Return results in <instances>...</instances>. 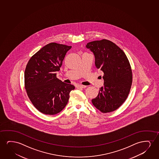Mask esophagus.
Returning <instances> with one entry per match:
<instances>
[{"label":"esophagus","mask_w":159,"mask_h":159,"mask_svg":"<svg viewBox=\"0 0 159 159\" xmlns=\"http://www.w3.org/2000/svg\"><path fill=\"white\" fill-rule=\"evenodd\" d=\"M77 88H78V89H85L86 87V86H84V85H78L77 86H76Z\"/></svg>","instance_id":"34e87169"}]
</instances>
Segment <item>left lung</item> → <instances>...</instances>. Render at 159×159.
Instances as JSON below:
<instances>
[{
	"label": "left lung",
	"instance_id": "left-lung-1",
	"mask_svg": "<svg viewBox=\"0 0 159 159\" xmlns=\"http://www.w3.org/2000/svg\"><path fill=\"white\" fill-rule=\"evenodd\" d=\"M86 47L93 53L96 68L104 73V86L92 102L102 113L115 111L130 90L133 75L128 59L120 47L107 39L91 42Z\"/></svg>",
	"mask_w": 159,
	"mask_h": 159
}]
</instances>
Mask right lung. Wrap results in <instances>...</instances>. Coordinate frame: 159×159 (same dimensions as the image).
<instances>
[{"instance_id":"add662e5","label":"right lung","mask_w":159,"mask_h":159,"mask_svg":"<svg viewBox=\"0 0 159 159\" xmlns=\"http://www.w3.org/2000/svg\"><path fill=\"white\" fill-rule=\"evenodd\" d=\"M72 46L50 43L29 60L24 73L25 89L34 106L42 113L54 115L66 106L74 85L57 78L63 59Z\"/></svg>"}]
</instances>
